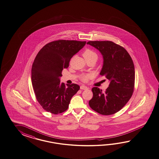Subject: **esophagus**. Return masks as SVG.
Segmentation results:
<instances>
[{"mask_svg":"<svg viewBox=\"0 0 159 159\" xmlns=\"http://www.w3.org/2000/svg\"><path fill=\"white\" fill-rule=\"evenodd\" d=\"M80 89L85 90V89H88V87H86L85 85H82L80 86Z\"/></svg>","mask_w":159,"mask_h":159,"instance_id":"1","label":"esophagus"}]
</instances>
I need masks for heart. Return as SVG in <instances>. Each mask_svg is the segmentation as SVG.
<instances>
[{
	"label": "heart",
	"mask_w": 159,
	"mask_h": 159,
	"mask_svg": "<svg viewBox=\"0 0 159 159\" xmlns=\"http://www.w3.org/2000/svg\"><path fill=\"white\" fill-rule=\"evenodd\" d=\"M83 55L87 61L89 60H93L96 62L98 58V55L97 54V52L91 49H85L84 52H83ZM90 78H91L90 74H83L80 76V79L83 81H87Z\"/></svg>",
	"instance_id": "heart-1"
}]
</instances>
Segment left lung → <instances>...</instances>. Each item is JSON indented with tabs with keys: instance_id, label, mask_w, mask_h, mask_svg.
Masks as SVG:
<instances>
[{
	"instance_id": "1",
	"label": "left lung",
	"mask_w": 159,
	"mask_h": 159,
	"mask_svg": "<svg viewBox=\"0 0 159 159\" xmlns=\"http://www.w3.org/2000/svg\"><path fill=\"white\" fill-rule=\"evenodd\" d=\"M87 44L95 48L103 58L100 75L110 82L103 92L93 87L90 107L102 115L109 116L119 111L128 103L134 88L135 70L130 56L127 51L112 41H89Z\"/></svg>"
}]
</instances>
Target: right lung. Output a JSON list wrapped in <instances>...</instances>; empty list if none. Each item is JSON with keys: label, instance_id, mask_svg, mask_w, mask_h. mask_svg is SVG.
I'll return each mask as SVG.
<instances>
[{"label": "right lung", "instance_id": "right-lung-1", "mask_svg": "<svg viewBox=\"0 0 159 159\" xmlns=\"http://www.w3.org/2000/svg\"><path fill=\"white\" fill-rule=\"evenodd\" d=\"M86 41L57 40L39 51L31 68V81L35 97L45 110L54 114L66 111L72 97L80 89L76 84L65 85L60 78L69 66L70 60Z\"/></svg>", "mask_w": 159, "mask_h": 159}]
</instances>
